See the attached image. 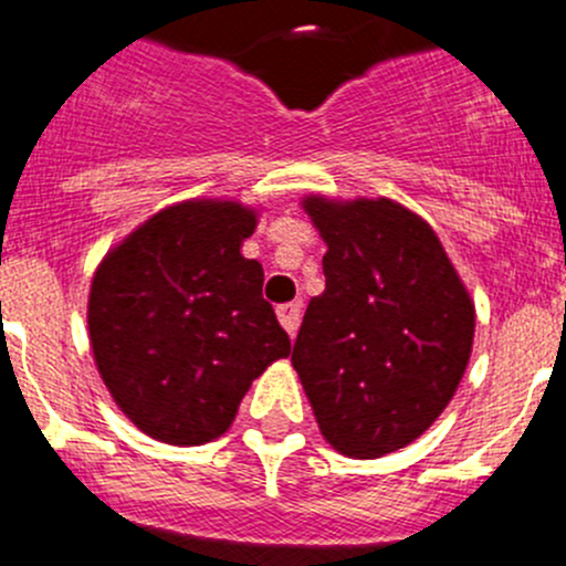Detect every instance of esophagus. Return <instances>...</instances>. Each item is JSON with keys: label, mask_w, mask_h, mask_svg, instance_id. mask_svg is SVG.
<instances>
[{"label": "esophagus", "mask_w": 566, "mask_h": 566, "mask_svg": "<svg viewBox=\"0 0 566 566\" xmlns=\"http://www.w3.org/2000/svg\"><path fill=\"white\" fill-rule=\"evenodd\" d=\"M300 316H302V305H300V302H289V305L277 307V318H281L283 329L289 335H294L296 327H300Z\"/></svg>", "instance_id": "obj_1"}]
</instances>
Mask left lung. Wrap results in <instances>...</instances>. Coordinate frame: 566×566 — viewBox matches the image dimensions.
Returning a JSON list of instances; mask_svg holds the SVG:
<instances>
[{
  "mask_svg": "<svg viewBox=\"0 0 566 566\" xmlns=\"http://www.w3.org/2000/svg\"><path fill=\"white\" fill-rule=\"evenodd\" d=\"M302 209L327 253L291 363L324 440L377 460L421 438L454 399L473 300L432 226L396 200L307 195Z\"/></svg>",
  "mask_w": 566,
  "mask_h": 566,
  "instance_id": "obj_1",
  "label": "left lung"
}]
</instances>
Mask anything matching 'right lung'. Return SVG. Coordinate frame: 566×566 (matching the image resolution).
Wrapping results in <instances>:
<instances>
[{
  "label": "right lung",
  "mask_w": 566,
  "mask_h": 566,
  "mask_svg": "<svg viewBox=\"0 0 566 566\" xmlns=\"http://www.w3.org/2000/svg\"><path fill=\"white\" fill-rule=\"evenodd\" d=\"M259 211L195 198L156 211L104 255L87 329L101 379L148 438L203 446L231 429L255 377L291 340L244 259Z\"/></svg>",
  "instance_id": "right-lung-1"
}]
</instances>
